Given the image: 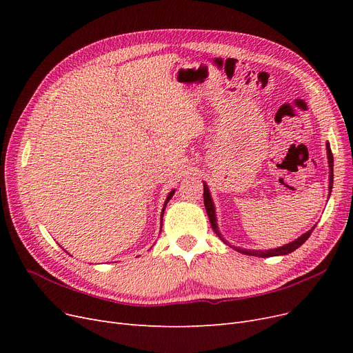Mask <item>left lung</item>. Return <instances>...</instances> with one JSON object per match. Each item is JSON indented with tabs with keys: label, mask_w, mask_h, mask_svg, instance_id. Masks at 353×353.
Segmentation results:
<instances>
[{
	"label": "left lung",
	"mask_w": 353,
	"mask_h": 353,
	"mask_svg": "<svg viewBox=\"0 0 353 353\" xmlns=\"http://www.w3.org/2000/svg\"><path fill=\"white\" fill-rule=\"evenodd\" d=\"M326 150H327V160H329V169H330V173H329V193L332 192V184H333V156H332V150H330V145L329 143H326ZM203 186H205V192H203V199H205V208H206V212H208V216H209V220H210V225L214 230V233L223 240L225 243H228L225 237L220 234L219 232V228H217V219H216V212H214V205H213V200H212V196H210V192H209V188L206 183H203ZM314 226L306 232L305 234H302L301 237H298L296 240H293V242L285 245V246H281L277 249H270V250H246V249H240V248H234L232 246L234 250L243 253V254H248V256H257V257H272V256H283V254H288V253H292L293 250H296L298 248H301L306 240L309 239L310 233L313 232Z\"/></svg>",
	"instance_id": "obj_1"
}]
</instances>
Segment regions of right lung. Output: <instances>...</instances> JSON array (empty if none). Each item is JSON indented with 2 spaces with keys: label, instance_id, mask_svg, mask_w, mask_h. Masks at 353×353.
Returning <instances> with one entry per match:
<instances>
[{
  "label": "right lung",
  "instance_id": "obj_1",
  "mask_svg": "<svg viewBox=\"0 0 353 353\" xmlns=\"http://www.w3.org/2000/svg\"><path fill=\"white\" fill-rule=\"evenodd\" d=\"M174 192L176 190H172L170 193H169V196H167V199H165V201H164V206H163V210H161V217H163V213H164V209H165V205H167V203H169V200L173 197V194H174ZM161 223H163V220H161Z\"/></svg>",
  "mask_w": 353,
  "mask_h": 353
}]
</instances>
